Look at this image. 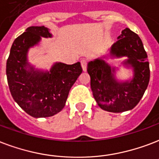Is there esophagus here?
I'll return each instance as SVG.
<instances>
[{"label": "esophagus", "instance_id": "obj_1", "mask_svg": "<svg viewBox=\"0 0 159 159\" xmlns=\"http://www.w3.org/2000/svg\"><path fill=\"white\" fill-rule=\"evenodd\" d=\"M81 65H82V70H83V71H87V65H88L87 60L82 59V60L81 61Z\"/></svg>", "mask_w": 159, "mask_h": 159}]
</instances>
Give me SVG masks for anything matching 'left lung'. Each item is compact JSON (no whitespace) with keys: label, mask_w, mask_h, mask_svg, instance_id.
<instances>
[{"label":"left lung","mask_w":159,"mask_h":159,"mask_svg":"<svg viewBox=\"0 0 159 159\" xmlns=\"http://www.w3.org/2000/svg\"><path fill=\"white\" fill-rule=\"evenodd\" d=\"M117 39L109 50V57H126L127 60L123 64L133 68V79L118 82L114 76L116 68L102 58L88 64L93 97L102 109L111 112H125L137 106L147 89L150 78L147 52L139 35L126 28Z\"/></svg>","instance_id":"8db88e82"}]
</instances>
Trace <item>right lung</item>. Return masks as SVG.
<instances>
[{
	"instance_id": "add662e5",
	"label": "right lung",
	"mask_w": 159,
	"mask_h": 159,
	"mask_svg": "<svg viewBox=\"0 0 159 159\" xmlns=\"http://www.w3.org/2000/svg\"><path fill=\"white\" fill-rule=\"evenodd\" d=\"M42 37H52L48 28L30 26L16 38L7 61L10 92L15 102L33 117H52L62 110L69 91L82 72L80 62H56L49 71L36 70L27 61L29 48Z\"/></svg>"
}]
</instances>
